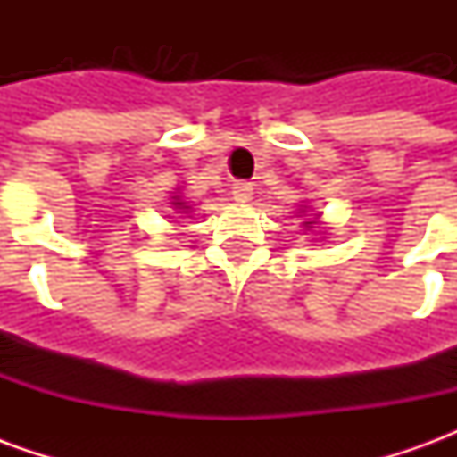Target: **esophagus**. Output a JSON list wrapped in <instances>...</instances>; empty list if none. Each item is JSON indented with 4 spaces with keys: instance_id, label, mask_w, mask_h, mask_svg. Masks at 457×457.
<instances>
[{
    "instance_id": "1",
    "label": "esophagus",
    "mask_w": 457,
    "mask_h": 457,
    "mask_svg": "<svg viewBox=\"0 0 457 457\" xmlns=\"http://www.w3.org/2000/svg\"><path fill=\"white\" fill-rule=\"evenodd\" d=\"M232 198L237 200V203H249L252 200V183H247V180H235Z\"/></svg>"
}]
</instances>
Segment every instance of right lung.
Masks as SVG:
<instances>
[{"label":"right lung","mask_w":457,"mask_h":457,"mask_svg":"<svg viewBox=\"0 0 457 457\" xmlns=\"http://www.w3.org/2000/svg\"><path fill=\"white\" fill-rule=\"evenodd\" d=\"M176 205H179V208H180V203H176Z\"/></svg>","instance_id":"obj_1"}]
</instances>
